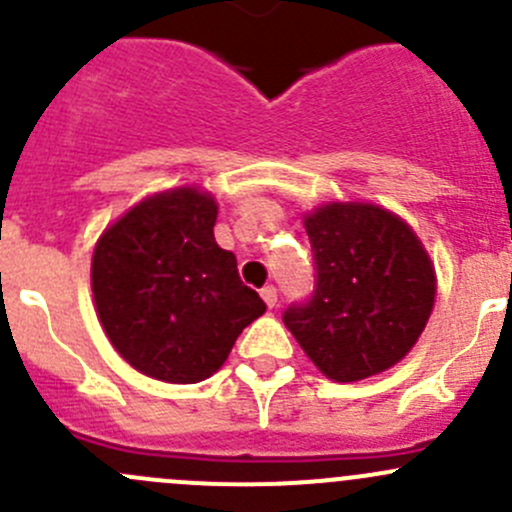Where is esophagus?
<instances>
[{
	"mask_svg": "<svg viewBox=\"0 0 512 512\" xmlns=\"http://www.w3.org/2000/svg\"><path fill=\"white\" fill-rule=\"evenodd\" d=\"M260 294H262V299H265V304H267V307H275V304H277V289L275 287H272V285H267V287H262L260 289Z\"/></svg>",
	"mask_w": 512,
	"mask_h": 512,
	"instance_id": "esophagus-1",
	"label": "esophagus"
}]
</instances>
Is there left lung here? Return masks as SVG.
Wrapping results in <instances>:
<instances>
[{"instance_id":"obj_1","label":"left lung","mask_w":512,"mask_h":512,"mask_svg":"<svg viewBox=\"0 0 512 512\" xmlns=\"http://www.w3.org/2000/svg\"><path fill=\"white\" fill-rule=\"evenodd\" d=\"M314 287L282 322L334 381H359L404 359L436 297L431 260L409 225L376 205L332 203L307 220Z\"/></svg>"}]
</instances>
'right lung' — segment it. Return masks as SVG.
<instances>
[{
	"label": "right lung",
	"mask_w": 512,
	"mask_h": 512,
	"mask_svg": "<svg viewBox=\"0 0 512 512\" xmlns=\"http://www.w3.org/2000/svg\"><path fill=\"white\" fill-rule=\"evenodd\" d=\"M218 205L178 188L128 210L98 240L91 287L116 352L141 374L198 384L223 366L265 302L215 242Z\"/></svg>",
	"instance_id": "right-lung-1"
}]
</instances>
